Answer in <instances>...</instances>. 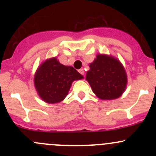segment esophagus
Here are the masks:
<instances>
[{
  "mask_svg": "<svg viewBox=\"0 0 156 156\" xmlns=\"http://www.w3.org/2000/svg\"><path fill=\"white\" fill-rule=\"evenodd\" d=\"M78 72H79V73L81 74V75H84V70L83 69H79V70H78Z\"/></svg>",
  "mask_w": 156,
  "mask_h": 156,
  "instance_id": "34e87169",
  "label": "esophagus"
}]
</instances>
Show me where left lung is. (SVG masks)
<instances>
[{
    "instance_id": "8db88e82",
    "label": "left lung",
    "mask_w": 156,
    "mask_h": 156,
    "mask_svg": "<svg viewBox=\"0 0 156 156\" xmlns=\"http://www.w3.org/2000/svg\"><path fill=\"white\" fill-rule=\"evenodd\" d=\"M89 67L86 80L98 98L112 100L123 94L127 87V76L119 59L111 55L100 53Z\"/></svg>"
}]
</instances>
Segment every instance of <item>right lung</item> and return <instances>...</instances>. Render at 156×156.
I'll return each instance as SVG.
<instances>
[{
  "mask_svg": "<svg viewBox=\"0 0 156 156\" xmlns=\"http://www.w3.org/2000/svg\"><path fill=\"white\" fill-rule=\"evenodd\" d=\"M84 78L72 66H64L56 57L47 59L34 73V84L39 97L49 104L60 103L68 95L74 81Z\"/></svg>",
  "mask_w": 156,
  "mask_h": 156,
  "instance_id": "right-lung-1",
  "label": "right lung"
}]
</instances>
